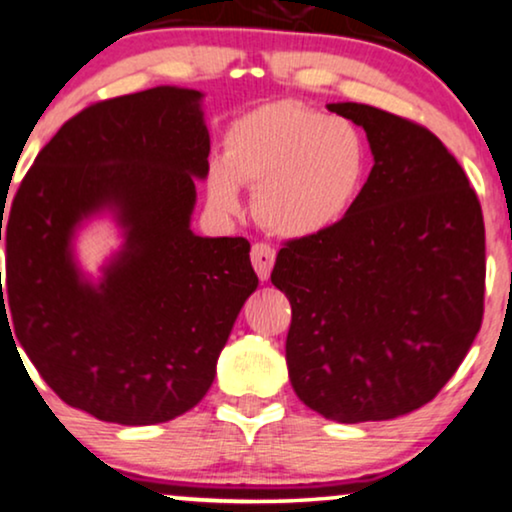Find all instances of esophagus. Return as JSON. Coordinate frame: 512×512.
I'll list each match as a JSON object with an SVG mask.
<instances>
[{
	"label": "esophagus",
	"mask_w": 512,
	"mask_h": 512,
	"mask_svg": "<svg viewBox=\"0 0 512 512\" xmlns=\"http://www.w3.org/2000/svg\"><path fill=\"white\" fill-rule=\"evenodd\" d=\"M250 260H252V267L257 271V276H260V281H267L271 274V267H274L276 262V250L271 248L269 243H255L250 250Z\"/></svg>",
	"instance_id": "esophagus-1"
}]
</instances>
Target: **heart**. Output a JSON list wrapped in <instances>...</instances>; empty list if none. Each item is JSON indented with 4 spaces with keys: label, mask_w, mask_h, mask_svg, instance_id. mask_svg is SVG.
<instances>
[{
    "label": "heart",
    "mask_w": 512,
    "mask_h": 512,
    "mask_svg": "<svg viewBox=\"0 0 512 512\" xmlns=\"http://www.w3.org/2000/svg\"><path fill=\"white\" fill-rule=\"evenodd\" d=\"M371 172L364 132L347 118L295 101L245 113L229 127L224 158L205 172L219 215L241 210V184L255 189V215L271 234L312 238L338 226L359 203Z\"/></svg>",
    "instance_id": "1"
}]
</instances>
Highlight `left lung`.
<instances>
[{
	"label": "left lung",
	"mask_w": 512,
	"mask_h": 512,
	"mask_svg": "<svg viewBox=\"0 0 512 512\" xmlns=\"http://www.w3.org/2000/svg\"><path fill=\"white\" fill-rule=\"evenodd\" d=\"M328 111L364 127L373 170L338 226L278 250L288 375L323 418L390 420L435 399L480 331L482 208L430 129L366 103Z\"/></svg>",
	"instance_id": "left-lung-1"
}]
</instances>
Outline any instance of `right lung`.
I'll list each match as a JSON object with an SVG mask.
<instances>
[{
    "mask_svg": "<svg viewBox=\"0 0 512 512\" xmlns=\"http://www.w3.org/2000/svg\"><path fill=\"white\" fill-rule=\"evenodd\" d=\"M200 99L153 87L84 108L37 155L6 219L4 323L58 397L106 423L193 409L257 288L245 238L191 231L210 155ZM101 209L126 245L92 284L72 236Z\"/></svg>",
    "mask_w": 512,
    "mask_h": 512,
    "instance_id": "obj_1",
    "label": "right lung"
}]
</instances>
